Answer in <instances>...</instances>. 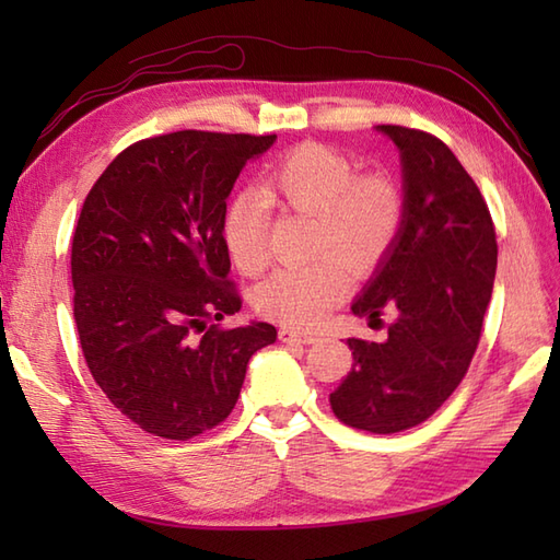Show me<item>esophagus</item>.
<instances>
[{"instance_id": "esophagus-1", "label": "esophagus", "mask_w": 560, "mask_h": 560, "mask_svg": "<svg viewBox=\"0 0 560 560\" xmlns=\"http://www.w3.org/2000/svg\"><path fill=\"white\" fill-rule=\"evenodd\" d=\"M279 339L283 343H313L315 341L313 335H305V331H295V329H289V327H283L279 331Z\"/></svg>"}]
</instances>
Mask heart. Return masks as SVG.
Masks as SVG:
<instances>
[{"instance_id":"b5f03b06","label":"heart","mask_w":560,"mask_h":560,"mask_svg":"<svg viewBox=\"0 0 560 560\" xmlns=\"http://www.w3.org/2000/svg\"><path fill=\"white\" fill-rule=\"evenodd\" d=\"M269 207L315 217V253L335 255L315 267L271 273L253 295L259 315L299 329L317 325L349 293L340 261L353 271L373 269L404 223V197L387 175H359L343 153L307 141L271 165L259 192L245 189L225 205L223 245L243 273L267 267Z\"/></svg>"}]
</instances>
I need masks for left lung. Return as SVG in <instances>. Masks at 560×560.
I'll use <instances>...</instances> for the list:
<instances>
[{
  "label": "left lung",
  "instance_id": "obj_1",
  "mask_svg": "<svg viewBox=\"0 0 560 560\" xmlns=\"http://www.w3.org/2000/svg\"><path fill=\"white\" fill-rule=\"evenodd\" d=\"M377 129L401 153L404 223L351 311L371 319L395 311L397 319L385 341H347L353 368L329 404L341 423L387 435L431 419L467 375L498 243L477 183L443 141L411 127Z\"/></svg>",
  "mask_w": 560,
  "mask_h": 560
}]
</instances>
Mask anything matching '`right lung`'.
I'll use <instances>...</instances> for the list:
<instances>
[{"mask_svg": "<svg viewBox=\"0 0 560 560\" xmlns=\"http://www.w3.org/2000/svg\"><path fill=\"white\" fill-rule=\"evenodd\" d=\"M277 135L183 129L117 153L71 241L83 359L115 409L147 433L189 440L229 419L247 361L277 341L241 311L223 245L225 199Z\"/></svg>", "mask_w": 560, "mask_h": 560, "instance_id": "obj_1", "label": "right lung"}]
</instances>
